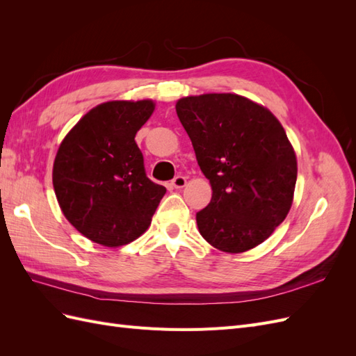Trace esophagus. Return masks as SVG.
Wrapping results in <instances>:
<instances>
[{"label": "esophagus", "instance_id": "obj_1", "mask_svg": "<svg viewBox=\"0 0 356 356\" xmlns=\"http://www.w3.org/2000/svg\"><path fill=\"white\" fill-rule=\"evenodd\" d=\"M186 184H187V179L182 175H177L174 179H172V186H174L175 188H182V187H186Z\"/></svg>", "mask_w": 356, "mask_h": 356}]
</instances>
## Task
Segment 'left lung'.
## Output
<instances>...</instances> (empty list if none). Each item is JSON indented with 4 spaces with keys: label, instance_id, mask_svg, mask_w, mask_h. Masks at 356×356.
<instances>
[{
    "label": "left lung",
    "instance_id": "left-lung-1",
    "mask_svg": "<svg viewBox=\"0 0 356 356\" xmlns=\"http://www.w3.org/2000/svg\"><path fill=\"white\" fill-rule=\"evenodd\" d=\"M175 108L212 187L209 204L196 213L200 234L224 252L252 250L293 204L297 159L282 124L233 93L187 96Z\"/></svg>",
    "mask_w": 356,
    "mask_h": 356
}]
</instances>
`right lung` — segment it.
<instances>
[{
  "mask_svg": "<svg viewBox=\"0 0 356 356\" xmlns=\"http://www.w3.org/2000/svg\"><path fill=\"white\" fill-rule=\"evenodd\" d=\"M153 101H110L95 106L63 138L53 187L67 220L86 238L122 246L152 224L166 188L145 174L135 135Z\"/></svg>",
  "mask_w": 356,
  "mask_h": 356,
  "instance_id": "obj_1",
  "label": "right lung"
}]
</instances>
